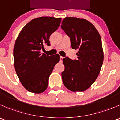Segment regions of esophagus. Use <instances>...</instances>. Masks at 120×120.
Wrapping results in <instances>:
<instances>
[{"label": "esophagus", "instance_id": "34e87169", "mask_svg": "<svg viewBox=\"0 0 120 120\" xmlns=\"http://www.w3.org/2000/svg\"><path fill=\"white\" fill-rule=\"evenodd\" d=\"M63 59V57L62 56H60V61H62Z\"/></svg>", "mask_w": 120, "mask_h": 120}]
</instances>
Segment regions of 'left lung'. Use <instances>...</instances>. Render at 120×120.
<instances>
[{"label": "left lung", "instance_id": "left-lung-1", "mask_svg": "<svg viewBox=\"0 0 120 120\" xmlns=\"http://www.w3.org/2000/svg\"><path fill=\"white\" fill-rule=\"evenodd\" d=\"M61 27L70 38L72 49L78 50L77 60L63 59V82L73 92L84 91L95 82L101 68L104 53L101 36L93 24L84 19L65 17Z\"/></svg>", "mask_w": 120, "mask_h": 120}]
</instances>
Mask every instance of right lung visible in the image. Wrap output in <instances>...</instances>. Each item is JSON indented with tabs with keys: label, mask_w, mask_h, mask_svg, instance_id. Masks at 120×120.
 <instances>
[{
	"label": "right lung",
	"mask_w": 120,
	"mask_h": 120,
	"mask_svg": "<svg viewBox=\"0 0 120 120\" xmlns=\"http://www.w3.org/2000/svg\"><path fill=\"white\" fill-rule=\"evenodd\" d=\"M61 17H40L26 24L19 34L13 49L14 67L23 87L31 93L40 94L47 89L49 76L60 56L41 53L45 45L50 46L51 34L60 26Z\"/></svg>",
	"instance_id": "1"
}]
</instances>
